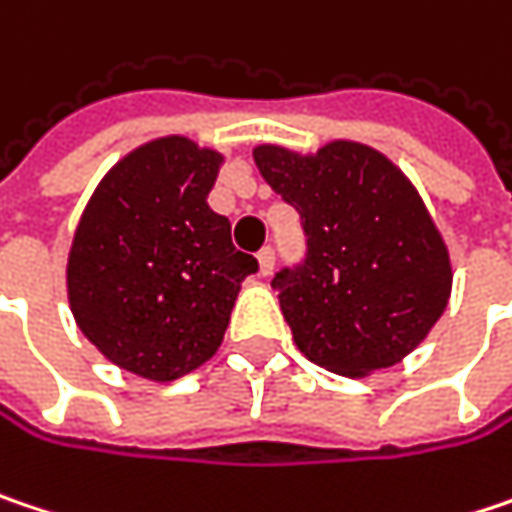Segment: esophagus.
Returning <instances> with one entry per match:
<instances>
[{"instance_id":"esophagus-1","label":"esophagus","mask_w":512,"mask_h":512,"mask_svg":"<svg viewBox=\"0 0 512 512\" xmlns=\"http://www.w3.org/2000/svg\"><path fill=\"white\" fill-rule=\"evenodd\" d=\"M257 263H260V275H272V269H275V252H272V246H263L257 252Z\"/></svg>"}]
</instances>
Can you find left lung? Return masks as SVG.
Instances as JSON below:
<instances>
[{
  "mask_svg": "<svg viewBox=\"0 0 512 512\" xmlns=\"http://www.w3.org/2000/svg\"><path fill=\"white\" fill-rule=\"evenodd\" d=\"M255 163L307 237L302 263L272 278L299 351L349 378L404 360L451 296L448 249L410 178L351 140L316 155L263 143Z\"/></svg>",
  "mask_w": 512,
  "mask_h": 512,
  "instance_id": "obj_1",
  "label": "left lung"
}]
</instances>
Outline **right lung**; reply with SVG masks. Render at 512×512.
Returning <instances> with one entry per match:
<instances>
[{
	"label": "right lung",
	"instance_id": "right-lung-1",
	"mask_svg": "<svg viewBox=\"0 0 512 512\" xmlns=\"http://www.w3.org/2000/svg\"><path fill=\"white\" fill-rule=\"evenodd\" d=\"M222 155L187 137L128 152L99 181L72 237L67 296L75 325L119 369L175 381L222 346L257 260L208 205Z\"/></svg>",
	"mask_w": 512,
	"mask_h": 512
}]
</instances>
